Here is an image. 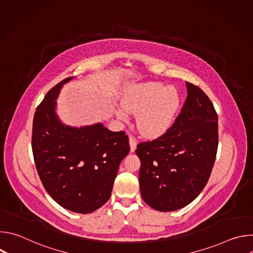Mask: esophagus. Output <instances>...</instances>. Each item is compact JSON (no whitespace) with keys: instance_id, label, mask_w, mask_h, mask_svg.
<instances>
[{"instance_id":"obj_1","label":"esophagus","mask_w":253,"mask_h":253,"mask_svg":"<svg viewBox=\"0 0 253 253\" xmlns=\"http://www.w3.org/2000/svg\"><path fill=\"white\" fill-rule=\"evenodd\" d=\"M129 144H130V151L133 153L136 150V146H137V142L135 140V138H133L132 136L129 137Z\"/></svg>"}]
</instances>
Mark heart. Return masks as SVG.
I'll list each match as a JSON object with an SVG mask.
<instances>
[{"instance_id": "obj_1", "label": "heart", "mask_w": 253, "mask_h": 253, "mask_svg": "<svg viewBox=\"0 0 253 253\" xmlns=\"http://www.w3.org/2000/svg\"><path fill=\"white\" fill-rule=\"evenodd\" d=\"M179 105L180 95L177 89L159 82L135 84L129 87L121 98L123 109L137 115V128L147 138L162 136L171 128ZM125 111L117 109L116 116L126 121Z\"/></svg>"}]
</instances>
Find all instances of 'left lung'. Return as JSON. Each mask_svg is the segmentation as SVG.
Returning a JSON list of instances; mask_svg holds the SVG:
<instances>
[{
    "mask_svg": "<svg viewBox=\"0 0 253 253\" xmlns=\"http://www.w3.org/2000/svg\"><path fill=\"white\" fill-rule=\"evenodd\" d=\"M187 98L175 123L155 140L139 143V184L155 210L175 211L205 187L218 146V117L207 95L186 82Z\"/></svg>",
    "mask_w": 253,
    "mask_h": 253,
    "instance_id": "1",
    "label": "left lung"
}]
</instances>
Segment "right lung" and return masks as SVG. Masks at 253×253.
I'll list each match as a JSON object with an SVG mask.
<instances>
[{"label": "right lung", "instance_id": "right-lung-1", "mask_svg": "<svg viewBox=\"0 0 253 253\" xmlns=\"http://www.w3.org/2000/svg\"><path fill=\"white\" fill-rule=\"evenodd\" d=\"M70 77L45 96L33 121L32 149L41 181L62 207L91 213L111 196L122 159L129 153L124 131L113 132L102 123L67 126L59 119L57 98Z\"/></svg>", "mask_w": 253, "mask_h": 253}]
</instances>
